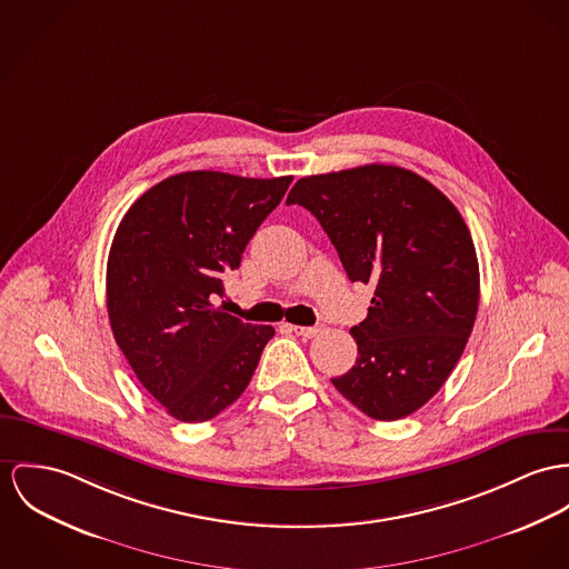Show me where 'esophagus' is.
<instances>
[{
	"mask_svg": "<svg viewBox=\"0 0 569 569\" xmlns=\"http://www.w3.org/2000/svg\"><path fill=\"white\" fill-rule=\"evenodd\" d=\"M297 336H301V338H307V340H311V338H316L318 333H322V325H313V327H299V325H295V327H290Z\"/></svg>",
	"mask_w": 569,
	"mask_h": 569,
	"instance_id": "34e87169",
	"label": "esophagus"
}]
</instances>
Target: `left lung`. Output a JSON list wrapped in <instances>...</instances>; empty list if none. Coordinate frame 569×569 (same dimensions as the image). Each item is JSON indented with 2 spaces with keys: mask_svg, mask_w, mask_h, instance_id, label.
Wrapping results in <instances>:
<instances>
[{
  "mask_svg": "<svg viewBox=\"0 0 569 569\" xmlns=\"http://www.w3.org/2000/svg\"><path fill=\"white\" fill-rule=\"evenodd\" d=\"M286 203L318 219L350 281L375 288L350 329L357 361L331 383L375 420L413 413L446 383L475 327L481 279L466 220L431 181L392 164L303 177Z\"/></svg>",
  "mask_w": 569,
  "mask_h": 569,
  "instance_id": "obj_1",
  "label": "left lung"
}]
</instances>
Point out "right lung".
I'll return each instance as SVG.
<instances>
[{
  "label": "right lung",
  "mask_w": 569,
  "mask_h": 569,
  "mask_svg": "<svg viewBox=\"0 0 569 569\" xmlns=\"http://www.w3.org/2000/svg\"><path fill=\"white\" fill-rule=\"evenodd\" d=\"M292 177L190 171L149 188L121 220L106 270L114 340L142 388L181 422H206L247 390L268 325L217 306L222 277Z\"/></svg>",
  "instance_id": "right-lung-1"
}]
</instances>
